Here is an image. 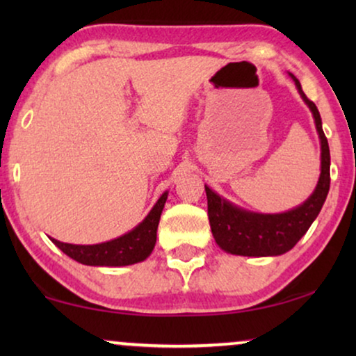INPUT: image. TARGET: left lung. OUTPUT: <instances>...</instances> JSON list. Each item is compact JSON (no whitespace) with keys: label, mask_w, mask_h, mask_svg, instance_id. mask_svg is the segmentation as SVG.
<instances>
[{"label":"left lung","mask_w":356,"mask_h":356,"mask_svg":"<svg viewBox=\"0 0 356 356\" xmlns=\"http://www.w3.org/2000/svg\"><path fill=\"white\" fill-rule=\"evenodd\" d=\"M295 81L301 99L309 106L313 113L316 129L321 139V175L313 194L289 212L282 213H257L236 207L227 199L218 196L206 186L207 213L211 222L212 235L223 251L238 256H280L290 251L300 238L308 232L311 223L318 217L323 204L327 197L330 186V152L327 138L323 131L321 115L313 102L305 95L300 81Z\"/></svg>","instance_id":"1"}]
</instances>
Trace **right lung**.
Wrapping results in <instances>:
<instances>
[{
    "label": "right lung",
    "instance_id": "right-lung-1",
    "mask_svg": "<svg viewBox=\"0 0 356 356\" xmlns=\"http://www.w3.org/2000/svg\"><path fill=\"white\" fill-rule=\"evenodd\" d=\"M167 196L168 193L165 191L138 227L115 240L99 243V245H71V243L58 241L55 238H50V240L66 256L86 266L120 267L136 264V262L147 259L154 250L155 241H157V227Z\"/></svg>",
    "mask_w": 356,
    "mask_h": 356
}]
</instances>
